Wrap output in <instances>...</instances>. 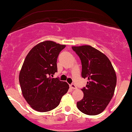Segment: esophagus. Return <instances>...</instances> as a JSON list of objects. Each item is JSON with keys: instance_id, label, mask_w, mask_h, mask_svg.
I'll use <instances>...</instances> for the list:
<instances>
[{"instance_id": "1", "label": "esophagus", "mask_w": 132, "mask_h": 132, "mask_svg": "<svg viewBox=\"0 0 132 132\" xmlns=\"http://www.w3.org/2000/svg\"><path fill=\"white\" fill-rule=\"evenodd\" d=\"M70 88H72V89H77V86H76V85L75 84H73V83H72V84L70 85Z\"/></svg>"}]
</instances>
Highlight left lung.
<instances>
[{
    "instance_id": "left-lung-1",
    "label": "left lung",
    "mask_w": 132,
    "mask_h": 132,
    "mask_svg": "<svg viewBox=\"0 0 132 132\" xmlns=\"http://www.w3.org/2000/svg\"><path fill=\"white\" fill-rule=\"evenodd\" d=\"M72 48L81 60V77L88 80L81 89L84 96L77 102V108L86 115H97L106 109L114 95L117 83L115 70L108 57L91 46Z\"/></svg>"
}]
</instances>
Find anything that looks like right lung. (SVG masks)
Returning <instances> with one entry per match:
<instances>
[{
    "label": "right lung",
    "instance_id": "add662e5",
    "mask_svg": "<svg viewBox=\"0 0 132 132\" xmlns=\"http://www.w3.org/2000/svg\"><path fill=\"white\" fill-rule=\"evenodd\" d=\"M65 45L51 41L35 46L26 55L19 75L23 97L33 109L47 112L59 104L69 85L59 78H52L57 72V60Z\"/></svg>",
    "mask_w": 132,
    "mask_h": 132
}]
</instances>
